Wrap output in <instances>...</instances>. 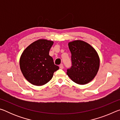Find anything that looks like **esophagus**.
Wrapping results in <instances>:
<instances>
[{
	"label": "esophagus",
	"mask_w": 120,
	"mask_h": 120,
	"mask_svg": "<svg viewBox=\"0 0 120 120\" xmlns=\"http://www.w3.org/2000/svg\"><path fill=\"white\" fill-rule=\"evenodd\" d=\"M59 67H60V69H64V65H63L62 64H61L60 65Z\"/></svg>",
	"instance_id": "esophagus-1"
}]
</instances>
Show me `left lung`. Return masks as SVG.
Segmentation results:
<instances>
[{
  "label": "left lung",
  "mask_w": 120,
  "mask_h": 120,
  "mask_svg": "<svg viewBox=\"0 0 120 120\" xmlns=\"http://www.w3.org/2000/svg\"><path fill=\"white\" fill-rule=\"evenodd\" d=\"M71 53L72 66L67 74L73 82L79 85L88 84L95 78L99 68L100 59L96 50L82 40L68 43Z\"/></svg>",
  "instance_id": "1"
}]
</instances>
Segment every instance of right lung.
Here are the masks:
<instances>
[{"instance_id": "1", "label": "right lung", "mask_w": 120, "mask_h": 120, "mask_svg": "<svg viewBox=\"0 0 120 120\" xmlns=\"http://www.w3.org/2000/svg\"><path fill=\"white\" fill-rule=\"evenodd\" d=\"M52 41L39 39L23 51L19 59L20 69L28 82L35 86H42L51 79L53 73L59 69L49 56Z\"/></svg>"}]
</instances>
